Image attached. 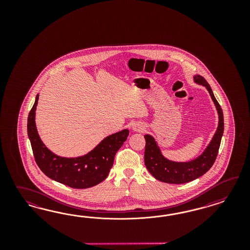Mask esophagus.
Listing matches in <instances>:
<instances>
[{"label": "esophagus", "instance_id": "1", "mask_svg": "<svg viewBox=\"0 0 250 250\" xmlns=\"http://www.w3.org/2000/svg\"><path fill=\"white\" fill-rule=\"evenodd\" d=\"M132 129L134 132H136V133H142V132H144L145 127L141 124H135Z\"/></svg>", "mask_w": 250, "mask_h": 250}]
</instances>
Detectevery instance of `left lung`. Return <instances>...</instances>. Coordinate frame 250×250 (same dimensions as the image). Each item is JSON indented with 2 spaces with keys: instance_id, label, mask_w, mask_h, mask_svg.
<instances>
[{
  "instance_id": "obj_1",
  "label": "left lung",
  "mask_w": 250,
  "mask_h": 250,
  "mask_svg": "<svg viewBox=\"0 0 250 250\" xmlns=\"http://www.w3.org/2000/svg\"><path fill=\"white\" fill-rule=\"evenodd\" d=\"M194 83L205 86L209 91L212 102L218 114V126L211 142L205 151L195 159L188 162H175L166 159L159 148L155 138L150 135H146L145 148V165L150 174L159 182L182 184L196 180L205 174L212 167L219 150L221 139L224 134V114L218 102L213 95L210 85L205 78L200 75L193 77Z\"/></svg>"
}]
</instances>
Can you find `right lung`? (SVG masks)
Listing matches in <instances>:
<instances>
[{"label":"right lung","instance_id":"obj_1","mask_svg":"<svg viewBox=\"0 0 250 250\" xmlns=\"http://www.w3.org/2000/svg\"><path fill=\"white\" fill-rule=\"evenodd\" d=\"M38 94L27 119V134L39 168L48 178L74 189L91 188L104 181L114 165V156L127 139L124 129L107 136L88 154L77 158L60 157L42 142L36 126Z\"/></svg>","mask_w":250,"mask_h":250}]
</instances>
